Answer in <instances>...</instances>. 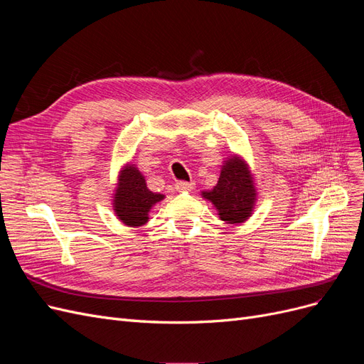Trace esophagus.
Wrapping results in <instances>:
<instances>
[{
	"label": "esophagus",
	"instance_id": "esophagus-1",
	"mask_svg": "<svg viewBox=\"0 0 364 364\" xmlns=\"http://www.w3.org/2000/svg\"><path fill=\"white\" fill-rule=\"evenodd\" d=\"M194 182H185V181H179L176 182V190L178 191H193L194 190Z\"/></svg>",
	"mask_w": 364,
	"mask_h": 364
}]
</instances>
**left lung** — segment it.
Returning <instances> with one entry per match:
<instances>
[{"instance_id": "1", "label": "left lung", "mask_w": 364, "mask_h": 364, "mask_svg": "<svg viewBox=\"0 0 364 364\" xmlns=\"http://www.w3.org/2000/svg\"><path fill=\"white\" fill-rule=\"evenodd\" d=\"M257 186L249 164L240 155L223 161L222 171L213 190L202 191V197L211 202L220 220L229 225L245 223L257 203Z\"/></svg>"}]
</instances>
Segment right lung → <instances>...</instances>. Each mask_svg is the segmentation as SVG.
<instances>
[{"label":"right lung","instance_id":"1","mask_svg":"<svg viewBox=\"0 0 364 364\" xmlns=\"http://www.w3.org/2000/svg\"><path fill=\"white\" fill-rule=\"evenodd\" d=\"M112 194L114 213L121 223L138 228L149 222L150 209L164 200V194L153 193L147 188V182L135 164H126L118 173Z\"/></svg>","mask_w":364,"mask_h":364}]
</instances>
